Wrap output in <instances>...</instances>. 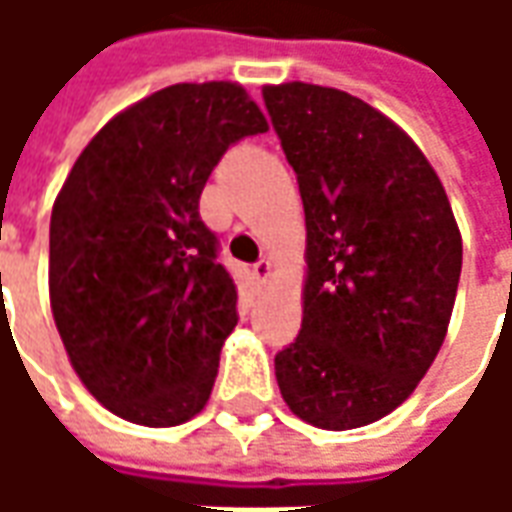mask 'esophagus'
Here are the masks:
<instances>
[{
  "label": "esophagus",
  "mask_w": 512,
  "mask_h": 512,
  "mask_svg": "<svg viewBox=\"0 0 512 512\" xmlns=\"http://www.w3.org/2000/svg\"><path fill=\"white\" fill-rule=\"evenodd\" d=\"M252 274H255L257 282L263 285V282H266V279L271 277V260H268V257H260L255 266H252Z\"/></svg>",
  "instance_id": "esophagus-1"
}]
</instances>
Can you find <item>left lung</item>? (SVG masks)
I'll return each instance as SVG.
<instances>
[{"instance_id": "8db88e82", "label": "left lung", "mask_w": 512, "mask_h": 512, "mask_svg": "<svg viewBox=\"0 0 512 512\" xmlns=\"http://www.w3.org/2000/svg\"><path fill=\"white\" fill-rule=\"evenodd\" d=\"M299 180L307 285L299 337L274 356L290 411L351 430L406 400L439 354L463 246L447 191L406 131L334 87H263Z\"/></svg>"}]
</instances>
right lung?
Masks as SVG:
<instances>
[{
    "label": "right lung",
    "instance_id": "add662e5",
    "mask_svg": "<svg viewBox=\"0 0 512 512\" xmlns=\"http://www.w3.org/2000/svg\"><path fill=\"white\" fill-rule=\"evenodd\" d=\"M263 131L241 84H172L112 117L57 194L51 312L76 376L117 417L172 428L208 403L238 290L200 194L227 147Z\"/></svg>",
    "mask_w": 512,
    "mask_h": 512
}]
</instances>
